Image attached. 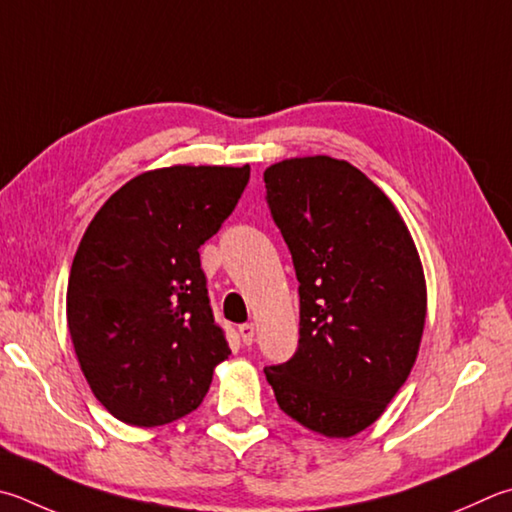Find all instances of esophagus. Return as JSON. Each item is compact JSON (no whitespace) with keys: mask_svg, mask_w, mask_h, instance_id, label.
Listing matches in <instances>:
<instances>
[{"mask_svg":"<svg viewBox=\"0 0 512 512\" xmlns=\"http://www.w3.org/2000/svg\"><path fill=\"white\" fill-rule=\"evenodd\" d=\"M239 336H241V342H244V345H253V340H255V324H250V322L241 324Z\"/></svg>","mask_w":512,"mask_h":512,"instance_id":"34e87169","label":"esophagus"}]
</instances>
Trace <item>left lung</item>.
Here are the masks:
<instances>
[{
	"instance_id": "1",
	"label": "left lung",
	"mask_w": 512,
	"mask_h": 512,
	"mask_svg": "<svg viewBox=\"0 0 512 512\" xmlns=\"http://www.w3.org/2000/svg\"><path fill=\"white\" fill-rule=\"evenodd\" d=\"M264 183L300 282L297 349L264 374L284 414L349 439L385 412L416 362L421 257L394 203L347 161L286 159Z\"/></svg>"
}]
</instances>
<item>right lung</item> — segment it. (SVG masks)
<instances>
[{
	"label": "right lung",
	"instance_id": "obj_1",
	"mask_svg": "<svg viewBox=\"0 0 512 512\" xmlns=\"http://www.w3.org/2000/svg\"><path fill=\"white\" fill-rule=\"evenodd\" d=\"M250 167L172 165L127 181L71 264L67 322L91 392L118 421L172 423L201 405L230 356L199 248L235 210Z\"/></svg>",
	"mask_w": 512,
	"mask_h": 512
}]
</instances>
